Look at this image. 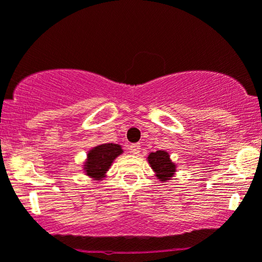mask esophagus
I'll use <instances>...</instances> for the list:
<instances>
[{
	"label": "esophagus",
	"instance_id": "1",
	"mask_svg": "<svg viewBox=\"0 0 262 262\" xmlns=\"http://www.w3.org/2000/svg\"><path fill=\"white\" fill-rule=\"evenodd\" d=\"M129 152H130L132 155H138V153L140 152V145L132 144L130 146H129Z\"/></svg>",
	"mask_w": 262,
	"mask_h": 262
}]
</instances>
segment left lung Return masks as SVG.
Instances as JSON below:
<instances>
[{"label":"left lung","mask_w":262,"mask_h":262,"mask_svg":"<svg viewBox=\"0 0 262 262\" xmlns=\"http://www.w3.org/2000/svg\"><path fill=\"white\" fill-rule=\"evenodd\" d=\"M148 163L151 164L153 171L156 172V176L160 181L170 180L173 176L176 170V165L170 160L169 153L165 151H157L149 153Z\"/></svg>","instance_id":"1"}]
</instances>
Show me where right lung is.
<instances>
[{
	"instance_id": "add662e5",
	"label": "right lung",
	"mask_w": 262,
	"mask_h": 262,
	"mask_svg": "<svg viewBox=\"0 0 262 262\" xmlns=\"http://www.w3.org/2000/svg\"><path fill=\"white\" fill-rule=\"evenodd\" d=\"M122 152L121 146L116 144H104L92 148L85 163L86 173L95 180L103 179L113 160Z\"/></svg>"
}]
</instances>
